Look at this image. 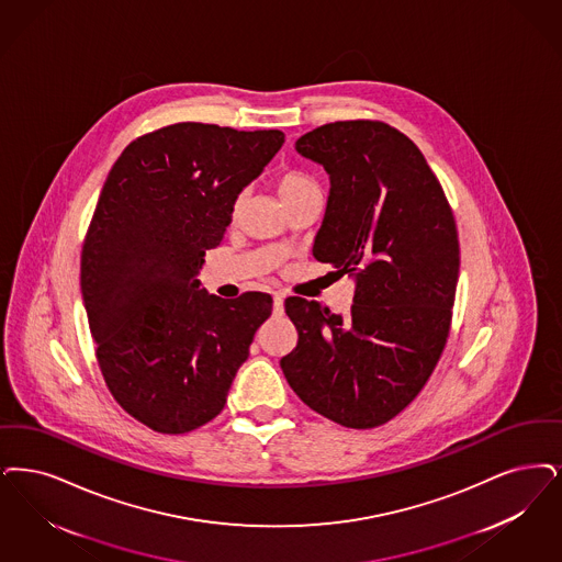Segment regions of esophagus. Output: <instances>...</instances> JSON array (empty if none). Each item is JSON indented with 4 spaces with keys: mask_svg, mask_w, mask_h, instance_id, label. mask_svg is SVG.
Instances as JSON below:
<instances>
[{
    "mask_svg": "<svg viewBox=\"0 0 562 562\" xmlns=\"http://www.w3.org/2000/svg\"><path fill=\"white\" fill-rule=\"evenodd\" d=\"M284 314V296L280 292L273 294V315Z\"/></svg>",
    "mask_w": 562,
    "mask_h": 562,
    "instance_id": "34e87169",
    "label": "esophagus"
}]
</instances>
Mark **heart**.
<instances>
[{"instance_id":"heart-1","label":"heart","mask_w":562,"mask_h":562,"mask_svg":"<svg viewBox=\"0 0 562 562\" xmlns=\"http://www.w3.org/2000/svg\"><path fill=\"white\" fill-rule=\"evenodd\" d=\"M273 186H276V192H278L280 201L284 202L286 206L294 201H299L301 196L319 190V188H317V181H315L312 176H307V173H303V171H296V169L280 173V176L273 180ZM236 209H238V201L234 202L232 213H236Z\"/></svg>"}]
</instances>
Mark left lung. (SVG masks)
I'll return each instance as SVG.
<instances>
[{"instance_id":"8db88e82","label":"left lung","mask_w":562,"mask_h":562,"mask_svg":"<svg viewBox=\"0 0 562 562\" xmlns=\"http://www.w3.org/2000/svg\"><path fill=\"white\" fill-rule=\"evenodd\" d=\"M294 146L330 176L314 257L358 284L347 314L284 301L299 340L280 366L324 418L381 427L416 400L446 349L460 273L456 217L418 146L382 121L326 123Z\"/></svg>"}]
</instances>
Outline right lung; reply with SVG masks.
<instances>
[{
    "mask_svg": "<svg viewBox=\"0 0 562 562\" xmlns=\"http://www.w3.org/2000/svg\"><path fill=\"white\" fill-rule=\"evenodd\" d=\"M284 144L278 130L173 123L139 135L104 181L81 250L95 360L137 423L181 435L211 423L271 315L268 292L199 289L240 190Z\"/></svg>",
    "mask_w": 562,
    "mask_h": 562,
    "instance_id": "right-lung-1",
    "label": "right lung"
}]
</instances>
